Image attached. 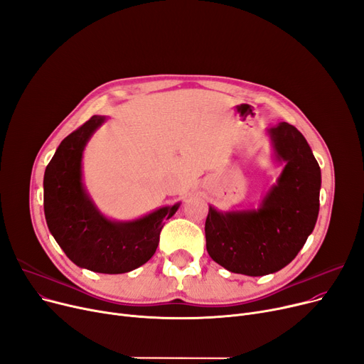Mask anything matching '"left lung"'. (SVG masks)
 Wrapping results in <instances>:
<instances>
[{"instance_id":"8db88e82","label":"left lung","mask_w":364,"mask_h":364,"mask_svg":"<svg viewBox=\"0 0 364 364\" xmlns=\"http://www.w3.org/2000/svg\"><path fill=\"white\" fill-rule=\"evenodd\" d=\"M274 159L284 164L259 208L218 211L209 206L206 251L225 270L272 274L288 265L313 233L320 206L321 172L302 134L280 122L267 129Z\"/></svg>"}]
</instances>
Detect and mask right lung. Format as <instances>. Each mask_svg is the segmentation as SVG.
<instances>
[{
  "instance_id": "right-lung-1",
  "label": "right lung",
  "mask_w": 364,
  "mask_h": 364,
  "mask_svg": "<svg viewBox=\"0 0 364 364\" xmlns=\"http://www.w3.org/2000/svg\"><path fill=\"white\" fill-rule=\"evenodd\" d=\"M106 117L94 114L60 143L44 174V213L48 230L66 257L94 273L121 274L146 264L159 245L166 220L180 202L132 221L106 218L82 183L84 149Z\"/></svg>"
}]
</instances>
